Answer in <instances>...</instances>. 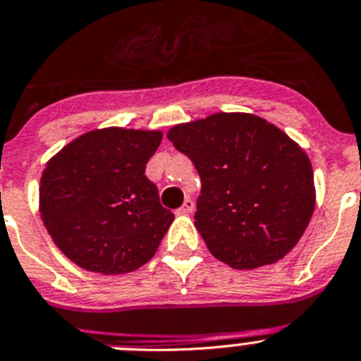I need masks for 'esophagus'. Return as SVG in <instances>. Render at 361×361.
<instances>
[{"mask_svg": "<svg viewBox=\"0 0 361 361\" xmlns=\"http://www.w3.org/2000/svg\"><path fill=\"white\" fill-rule=\"evenodd\" d=\"M192 211H195V202H192L190 198H187L185 202H183V205L178 209V213H180V214H190Z\"/></svg>", "mask_w": 361, "mask_h": 361, "instance_id": "1", "label": "esophagus"}]
</instances>
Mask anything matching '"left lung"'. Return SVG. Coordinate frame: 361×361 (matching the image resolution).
<instances>
[{
  "instance_id": "left-lung-1",
  "label": "left lung",
  "mask_w": 361,
  "mask_h": 361,
  "mask_svg": "<svg viewBox=\"0 0 361 361\" xmlns=\"http://www.w3.org/2000/svg\"><path fill=\"white\" fill-rule=\"evenodd\" d=\"M166 137L200 174L195 226L213 257L253 269L292 251L316 207L310 159L293 139L251 114L176 124Z\"/></svg>"
}]
</instances>
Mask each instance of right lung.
Masks as SVG:
<instances>
[{"mask_svg":"<svg viewBox=\"0 0 361 361\" xmlns=\"http://www.w3.org/2000/svg\"><path fill=\"white\" fill-rule=\"evenodd\" d=\"M161 137L157 130H92L47 161L40 214L71 262L121 275L152 259L174 220L145 176Z\"/></svg>","mask_w":361,"mask_h":361,"instance_id":"1","label":"right lung"}]
</instances>
